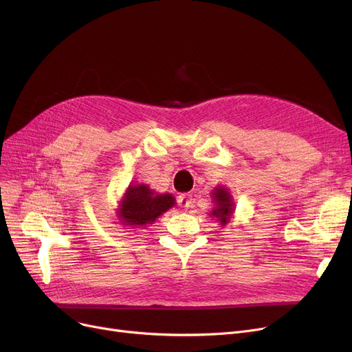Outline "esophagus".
I'll return each mask as SVG.
<instances>
[{"mask_svg": "<svg viewBox=\"0 0 352 352\" xmlns=\"http://www.w3.org/2000/svg\"><path fill=\"white\" fill-rule=\"evenodd\" d=\"M177 201L182 208H188L192 204V197L190 194H181V195H178Z\"/></svg>", "mask_w": 352, "mask_h": 352, "instance_id": "1", "label": "esophagus"}]
</instances>
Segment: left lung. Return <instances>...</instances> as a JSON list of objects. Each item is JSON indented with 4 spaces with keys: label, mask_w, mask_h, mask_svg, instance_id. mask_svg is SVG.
<instances>
[{
    "label": "left lung",
    "mask_w": 352,
    "mask_h": 352,
    "mask_svg": "<svg viewBox=\"0 0 352 352\" xmlns=\"http://www.w3.org/2000/svg\"><path fill=\"white\" fill-rule=\"evenodd\" d=\"M212 201L215 202V207L211 211V215L219 221L221 226H226L230 223L234 214V202L231 194L226 187H217L212 191Z\"/></svg>",
    "instance_id": "1"
}]
</instances>
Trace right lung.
<instances>
[{
	"label": "right lung",
	"instance_id": "obj_1",
	"mask_svg": "<svg viewBox=\"0 0 352 352\" xmlns=\"http://www.w3.org/2000/svg\"><path fill=\"white\" fill-rule=\"evenodd\" d=\"M174 204L175 198L171 194H157L145 184L129 186L120 202L118 217L122 226L137 228L153 224Z\"/></svg>",
	"mask_w": 352,
	"mask_h": 352
}]
</instances>
